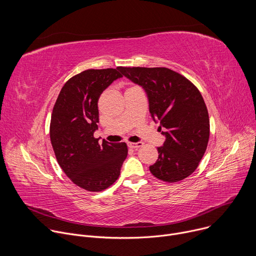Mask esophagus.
Returning <instances> with one entry per match:
<instances>
[{"instance_id":"esophagus-1","label":"esophagus","mask_w":256,"mask_h":256,"mask_svg":"<svg viewBox=\"0 0 256 256\" xmlns=\"http://www.w3.org/2000/svg\"><path fill=\"white\" fill-rule=\"evenodd\" d=\"M144 144V142H128V146L130 148H132V149H138V148H140V147H142V146Z\"/></svg>"}]
</instances>
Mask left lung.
I'll use <instances>...</instances> for the list:
<instances>
[{
	"instance_id": "8db88e82",
	"label": "left lung",
	"mask_w": 256,
	"mask_h": 256,
	"mask_svg": "<svg viewBox=\"0 0 256 256\" xmlns=\"http://www.w3.org/2000/svg\"><path fill=\"white\" fill-rule=\"evenodd\" d=\"M120 70L144 89L150 114L166 136L151 173L169 184L188 177L198 168L210 138L208 114L200 92L168 68L120 66Z\"/></svg>"
}]
</instances>
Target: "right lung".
Returning <instances> with one entry per match:
<instances>
[{"label": "right lung", "instance_id": "add662e5", "mask_svg": "<svg viewBox=\"0 0 256 256\" xmlns=\"http://www.w3.org/2000/svg\"><path fill=\"white\" fill-rule=\"evenodd\" d=\"M116 68L86 70L72 77L54 103L50 136L56 158L66 175L88 192H102L114 184L128 156L126 142L94 138L99 122L98 99L122 75Z\"/></svg>", "mask_w": 256, "mask_h": 256}]
</instances>
